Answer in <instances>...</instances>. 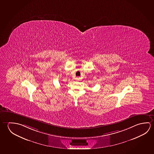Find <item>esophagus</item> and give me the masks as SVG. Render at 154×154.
I'll return each mask as SVG.
<instances>
[{"mask_svg":"<svg viewBox=\"0 0 154 154\" xmlns=\"http://www.w3.org/2000/svg\"><path fill=\"white\" fill-rule=\"evenodd\" d=\"M76 79L77 81H80V78H79V77H77V78H76Z\"/></svg>","mask_w":154,"mask_h":154,"instance_id":"34e87169","label":"esophagus"}]
</instances>
